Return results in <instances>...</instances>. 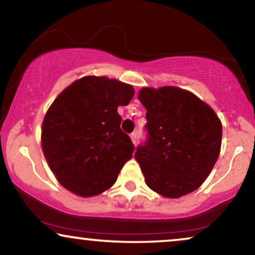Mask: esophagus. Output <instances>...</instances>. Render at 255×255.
Here are the masks:
<instances>
[{"instance_id":"34e87169","label":"esophagus","mask_w":255,"mask_h":255,"mask_svg":"<svg viewBox=\"0 0 255 255\" xmlns=\"http://www.w3.org/2000/svg\"><path fill=\"white\" fill-rule=\"evenodd\" d=\"M130 138H131V141H133V143H134V144H136V141H137V134L135 133V131H133V133L130 134Z\"/></svg>"}]
</instances>
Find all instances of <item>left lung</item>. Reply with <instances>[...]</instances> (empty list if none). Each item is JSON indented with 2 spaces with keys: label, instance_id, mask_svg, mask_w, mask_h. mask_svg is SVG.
I'll list each match as a JSON object with an SVG mask.
<instances>
[{
  "label": "left lung",
  "instance_id": "left-lung-1",
  "mask_svg": "<svg viewBox=\"0 0 255 255\" xmlns=\"http://www.w3.org/2000/svg\"><path fill=\"white\" fill-rule=\"evenodd\" d=\"M138 100L147 109V140L135 159L147 186L166 198L199 188L220 154L222 126L213 109L176 87L142 88Z\"/></svg>",
  "mask_w": 255,
  "mask_h": 255
}]
</instances>
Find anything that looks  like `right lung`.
Returning a JSON list of instances; mask_svg holds the SVG:
<instances>
[{"instance_id":"1","label":"right lung","mask_w":255,"mask_h":255,"mask_svg":"<svg viewBox=\"0 0 255 255\" xmlns=\"http://www.w3.org/2000/svg\"><path fill=\"white\" fill-rule=\"evenodd\" d=\"M134 89L118 80L85 76L67 87L48 109L42 125V150L57 181L89 198L117 181L134 144L121 130L119 106Z\"/></svg>"}]
</instances>
